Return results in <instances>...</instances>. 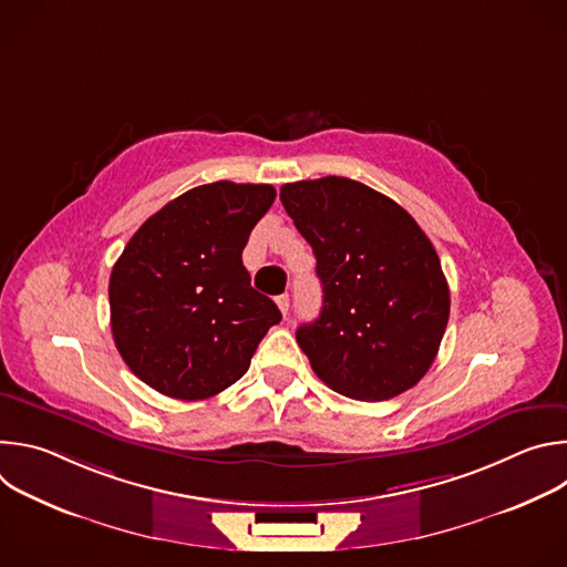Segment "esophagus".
Listing matches in <instances>:
<instances>
[{
  "instance_id": "esophagus-1",
  "label": "esophagus",
  "mask_w": 567,
  "mask_h": 567,
  "mask_svg": "<svg viewBox=\"0 0 567 567\" xmlns=\"http://www.w3.org/2000/svg\"><path fill=\"white\" fill-rule=\"evenodd\" d=\"M276 302H278L280 311L287 316V311H289V293H282V296H278V298H276Z\"/></svg>"
}]
</instances>
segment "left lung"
Listing matches in <instances>:
<instances>
[{
	"label": "left lung",
	"instance_id": "1",
	"mask_svg": "<svg viewBox=\"0 0 567 567\" xmlns=\"http://www.w3.org/2000/svg\"><path fill=\"white\" fill-rule=\"evenodd\" d=\"M280 202L316 256L322 309L296 341L332 390L385 401L433 365L451 311L435 247L390 197L348 177L285 184Z\"/></svg>",
	"mask_w": 567,
	"mask_h": 567
}]
</instances>
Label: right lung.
Segmentation results:
<instances>
[{
    "instance_id": "right-lung-1",
    "label": "right lung",
    "mask_w": 567,
    "mask_h": 567,
    "mask_svg": "<svg viewBox=\"0 0 567 567\" xmlns=\"http://www.w3.org/2000/svg\"><path fill=\"white\" fill-rule=\"evenodd\" d=\"M276 199L269 184L197 186L147 217L110 276L112 337L156 392L197 401L249 370L282 313L241 265L254 226Z\"/></svg>"
}]
</instances>
